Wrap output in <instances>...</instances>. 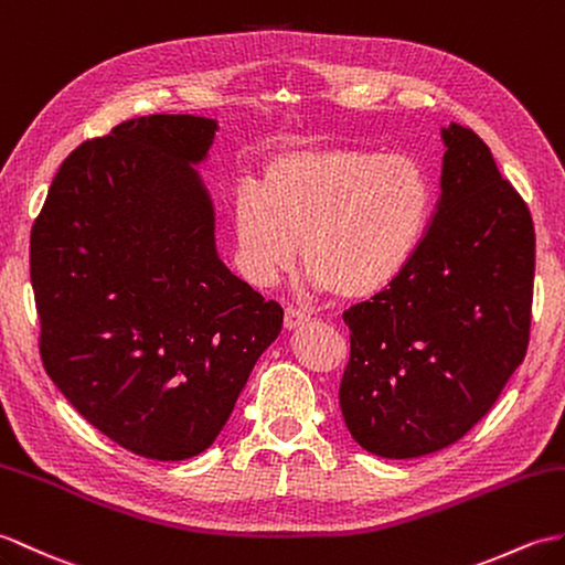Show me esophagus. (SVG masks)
<instances>
[{
  "mask_svg": "<svg viewBox=\"0 0 565 565\" xmlns=\"http://www.w3.org/2000/svg\"><path fill=\"white\" fill-rule=\"evenodd\" d=\"M306 322H310V315L306 310H300L296 306H288L284 312V324L286 330H296V327H303Z\"/></svg>",
  "mask_w": 565,
  "mask_h": 565,
  "instance_id": "1",
  "label": "esophagus"
}]
</instances>
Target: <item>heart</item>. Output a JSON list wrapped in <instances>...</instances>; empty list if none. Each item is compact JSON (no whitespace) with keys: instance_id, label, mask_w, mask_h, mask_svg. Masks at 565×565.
Wrapping results in <instances>:
<instances>
[{"instance_id":"b5f03b06","label":"heart","mask_w":565,"mask_h":565,"mask_svg":"<svg viewBox=\"0 0 565 565\" xmlns=\"http://www.w3.org/2000/svg\"><path fill=\"white\" fill-rule=\"evenodd\" d=\"M436 182L406 153L356 147L288 151L262 182L233 192V233L247 277L269 286L298 259L318 288L371 298L412 267L436 214Z\"/></svg>"}]
</instances>
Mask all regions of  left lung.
<instances>
[{"label":"left lung","mask_w":565,"mask_h":565,"mask_svg":"<svg viewBox=\"0 0 565 565\" xmlns=\"http://www.w3.org/2000/svg\"><path fill=\"white\" fill-rule=\"evenodd\" d=\"M440 200L402 277L344 310L351 353L339 385L353 440L406 460L481 422L530 344L534 223L469 127L443 129Z\"/></svg>","instance_id":"8db88e82"}]
</instances>
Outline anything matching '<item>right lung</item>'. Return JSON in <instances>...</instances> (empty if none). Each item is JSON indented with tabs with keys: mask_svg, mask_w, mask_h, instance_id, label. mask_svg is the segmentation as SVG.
<instances>
[{
	"mask_svg": "<svg viewBox=\"0 0 565 565\" xmlns=\"http://www.w3.org/2000/svg\"><path fill=\"white\" fill-rule=\"evenodd\" d=\"M216 122L143 115L62 161L31 231L41 359L103 436L188 460L226 426L284 310L216 257L190 163Z\"/></svg>",
	"mask_w": 565,
	"mask_h": 565,
	"instance_id": "obj_1",
	"label": "right lung"
}]
</instances>
